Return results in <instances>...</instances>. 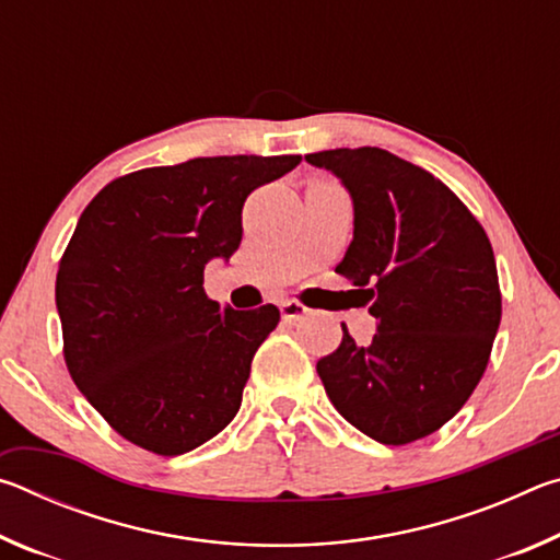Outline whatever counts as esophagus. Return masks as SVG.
<instances>
[{
    "label": "esophagus",
    "mask_w": 560,
    "mask_h": 560,
    "mask_svg": "<svg viewBox=\"0 0 560 560\" xmlns=\"http://www.w3.org/2000/svg\"><path fill=\"white\" fill-rule=\"evenodd\" d=\"M306 314H308V308L303 306V303H299V301H283L281 303V318L289 320V324L303 318Z\"/></svg>",
    "instance_id": "esophagus-1"
}]
</instances>
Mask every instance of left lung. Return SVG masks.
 I'll list each match as a JSON object with an SVG mask.
<instances>
[{
  "label": "left lung",
  "mask_w": 560,
  "mask_h": 560,
  "mask_svg": "<svg viewBox=\"0 0 560 560\" xmlns=\"http://www.w3.org/2000/svg\"><path fill=\"white\" fill-rule=\"evenodd\" d=\"M346 185L353 242L336 273L368 293L377 334L343 340L316 371L336 410L381 444L438 432L487 371L501 320L485 226L452 189L381 148L306 155ZM365 301V303H368Z\"/></svg>",
  "instance_id": "obj_1"
}]
</instances>
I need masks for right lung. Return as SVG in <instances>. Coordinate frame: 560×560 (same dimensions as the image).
I'll return each instance as SVG.
<instances>
[{"mask_svg":"<svg viewBox=\"0 0 560 560\" xmlns=\"http://www.w3.org/2000/svg\"><path fill=\"white\" fill-rule=\"evenodd\" d=\"M301 155L195 158L113 179L83 210L56 273L63 358L113 430L163 457L234 420L279 308L207 299L205 264L242 242L254 189Z\"/></svg>","mask_w":560,"mask_h":560,"instance_id":"right-lung-1","label":"right lung"}]
</instances>
